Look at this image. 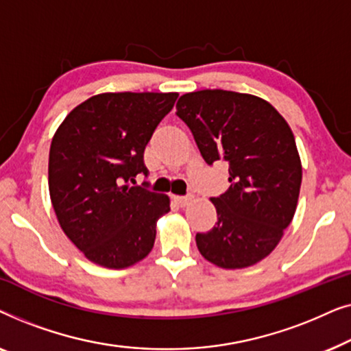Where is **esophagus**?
<instances>
[{
  "label": "esophagus",
  "mask_w": 351,
  "mask_h": 351,
  "mask_svg": "<svg viewBox=\"0 0 351 351\" xmlns=\"http://www.w3.org/2000/svg\"><path fill=\"white\" fill-rule=\"evenodd\" d=\"M174 201L177 203V206H180V208H185V206L191 201V196H174Z\"/></svg>",
  "instance_id": "34e87169"
}]
</instances>
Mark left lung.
Listing matches in <instances>:
<instances>
[{"label": "left lung", "instance_id": "8db88e82", "mask_svg": "<svg viewBox=\"0 0 351 351\" xmlns=\"http://www.w3.org/2000/svg\"><path fill=\"white\" fill-rule=\"evenodd\" d=\"M177 117L208 165L228 162L230 189L210 198L217 222L196 233L201 256L220 268H246L281 241L295 214L302 162L286 119L257 95L223 89L184 94Z\"/></svg>", "mask_w": 351, "mask_h": 351}]
</instances>
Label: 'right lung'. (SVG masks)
<instances>
[{"instance_id":"add662e5","label":"right lung","mask_w":351,"mask_h":351,"mask_svg":"<svg viewBox=\"0 0 351 351\" xmlns=\"http://www.w3.org/2000/svg\"><path fill=\"white\" fill-rule=\"evenodd\" d=\"M177 93H105L66 114L49 150V195L60 228L90 262L126 268L155 244L169 196L131 186ZM147 185V182H145Z\"/></svg>"}]
</instances>
